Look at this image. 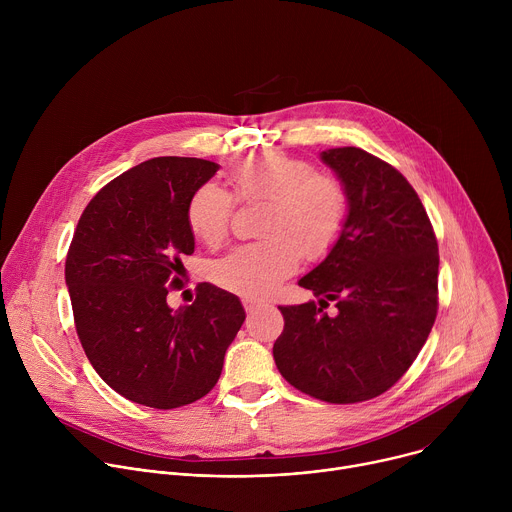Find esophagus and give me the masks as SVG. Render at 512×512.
Listing matches in <instances>:
<instances>
[{
	"label": "esophagus",
	"mask_w": 512,
	"mask_h": 512,
	"mask_svg": "<svg viewBox=\"0 0 512 512\" xmlns=\"http://www.w3.org/2000/svg\"><path fill=\"white\" fill-rule=\"evenodd\" d=\"M243 306H245V312H247V314H255V312H259V310L267 308V304H265V302H253V300H245V302H243Z\"/></svg>",
	"instance_id": "34e87169"
}]
</instances>
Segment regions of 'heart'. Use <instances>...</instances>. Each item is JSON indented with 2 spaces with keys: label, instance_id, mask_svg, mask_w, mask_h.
Here are the masks:
<instances>
[{
  "label": "heart",
  "instance_id": "b5f03b06",
  "mask_svg": "<svg viewBox=\"0 0 512 512\" xmlns=\"http://www.w3.org/2000/svg\"><path fill=\"white\" fill-rule=\"evenodd\" d=\"M241 202L265 200L261 241L245 243L210 267L212 281L247 300H261L304 259H324L342 237L348 198L342 184L310 162L281 154L243 160L231 172ZM235 198L214 182L200 184L188 204L190 233L206 247H218L231 231Z\"/></svg>",
  "mask_w": 512,
  "mask_h": 512
}]
</instances>
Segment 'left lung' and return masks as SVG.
I'll list each match as a JSON object with an SVG mask.
<instances>
[{"label": "left lung", "mask_w": 512, "mask_h": 512, "mask_svg": "<svg viewBox=\"0 0 512 512\" xmlns=\"http://www.w3.org/2000/svg\"><path fill=\"white\" fill-rule=\"evenodd\" d=\"M340 178L348 216L336 247L298 283L316 302L279 306L273 344L281 377L326 403L389 391L413 364L437 316V239L405 176L360 148L322 152ZM334 301V317L321 308Z\"/></svg>", "instance_id": "obj_1"}]
</instances>
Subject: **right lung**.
I'll use <instances>...</instances> for the list:
<instances>
[{
  "label": "right lung",
  "instance_id": "obj_1",
  "mask_svg": "<svg viewBox=\"0 0 512 512\" xmlns=\"http://www.w3.org/2000/svg\"><path fill=\"white\" fill-rule=\"evenodd\" d=\"M216 170L168 156L123 172L87 204L68 247L64 277L85 354L113 391L145 407L204 397L245 322L239 298L212 283L196 285L190 306L166 300L194 253L186 204Z\"/></svg>",
  "mask_w": 512,
  "mask_h": 512
}]
</instances>
